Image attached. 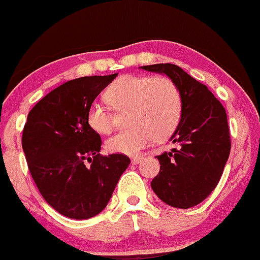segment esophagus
<instances>
[{"label":"esophagus","instance_id":"esophagus-1","mask_svg":"<svg viewBox=\"0 0 260 260\" xmlns=\"http://www.w3.org/2000/svg\"><path fill=\"white\" fill-rule=\"evenodd\" d=\"M141 160H142V157H133V158H132L131 162L133 165H138L139 162H141Z\"/></svg>","mask_w":260,"mask_h":260}]
</instances>
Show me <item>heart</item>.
<instances>
[{
	"mask_svg": "<svg viewBox=\"0 0 260 260\" xmlns=\"http://www.w3.org/2000/svg\"><path fill=\"white\" fill-rule=\"evenodd\" d=\"M107 100L117 111H129L131 127L107 140L112 153L134 156L156 141L174 133L182 116V95L172 79L143 74H125L107 89ZM87 122L99 134H109L113 127L112 110L95 101L88 108Z\"/></svg>",
	"mask_w": 260,
	"mask_h": 260,
	"instance_id": "heart-1",
	"label": "heart"
}]
</instances>
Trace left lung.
Returning <instances> with one entry per match:
<instances>
[{"label":"left lung","instance_id":"8db88e82","mask_svg":"<svg viewBox=\"0 0 260 260\" xmlns=\"http://www.w3.org/2000/svg\"><path fill=\"white\" fill-rule=\"evenodd\" d=\"M141 69L166 74L182 95L181 120L170 139L178 147L156 156L160 171L152 179L151 188L173 208H192L214 190L230 157L225 108L208 87L178 65L153 64Z\"/></svg>","mask_w":260,"mask_h":260}]
</instances>
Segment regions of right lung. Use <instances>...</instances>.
I'll return each instance as SVG.
<instances>
[{"label": "right lung", "instance_id": "obj_1", "mask_svg": "<svg viewBox=\"0 0 260 260\" xmlns=\"http://www.w3.org/2000/svg\"><path fill=\"white\" fill-rule=\"evenodd\" d=\"M117 76L63 83L34 105L24 126L21 144L34 182L47 203L68 218L102 212L131 164L121 153L101 155L102 140L87 122L89 105Z\"/></svg>", "mask_w": 260, "mask_h": 260}]
</instances>
